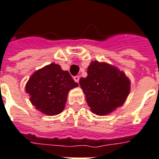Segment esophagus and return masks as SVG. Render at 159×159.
Returning a JSON list of instances; mask_svg holds the SVG:
<instances>
[{"label":"esophagus","mask_w":159,"mask_h":159,"mask_svg":"<svg viewBox=\"0 0 159 159\" xmlns=\"http://www.w3.org/2000/svg\"><path fill=\"white\" fill-rule=\"evenodd\" d=\"M73 79L74 81L76 82V83H79V79H80V76H74L73 77Z\"/></svg>","instance_id":"1"}]
</instances>
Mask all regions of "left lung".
<instances>
[{
    "instance_id": "left-lung-1",
    "label": "left lung",
    "mask_w": 159,
    "mask_h": 159,
    "mask_svg": "<svg viewBox=\"0 0 159 159\" xmlns=\"http://www.w3.org/2000/svg\"><path fill=\"white\" fill-rule=\"evenodd\" d=\"M87 72V77L80 78L79 83L92 112L107 116L124 104L130 93V81L122 70L107 62L94 61Z\"/></svg>"
}]
</instances>
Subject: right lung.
<instances>
[{
	"mask_svg": "<svg viewBox=\"0 0 159 159\" xmlns=\"http://www.w3.org/2000/svg\"><path fill=\"white\" fill-rule=\"evenodd\" d=\"M77 86L67 70H63L60 65L53 62L32 74L25 90L31 103L39 111L53 116L63 111L68 93Z\"/></svg>",
	"mask_w": 159,
	"mask_h": 159,
	"instance_id": "add662e5",
	"label": "right lung"
}]
</instances>
